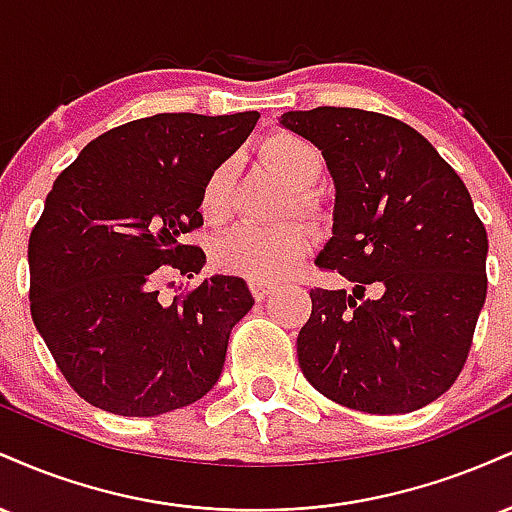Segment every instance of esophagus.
Returning <instances> with one entry per match:
<instances>
[{
	"label": "esophagus",
	"mask_w": 512,
	"mask_h": 512,
	"mask_svg": "<svg viewBox=\"0 0 512 512\" xmlns=\"http://www.w3.org/2000/svg\"><path fill=\"white\" fill-rule=\"evenodd\" d=\"M272 291H274L272 284H260V281H252L250 284V293L255 296V301H264Z\"/></svg>",
	"instance_id": "esophagus-1"
}]
</instances>
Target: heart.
Segmentation results:
<instances>
[{"mask_svg":"<svg viewBox=\"0 0 512 512\" xmlns=\"http://www.w3.org/2000/svg\"><path fill=\"white\" fill-rule=\"evenodd\" d=\"M260 154L267 166L276 170L286 185L293 187V207L298 214L315 216L317 202L308 187H313L322 173L320 149L293 132H274L260 144ZM233 180H236L233 161H221L219 166L211 168L199 195V209L204 219L211 223L228 219L233 202ZM308 250V233L298 223H284L274 228L236 226L216 240L211 255H214L216 267L223 272L267 284L289 274L308 255Z\"/></svg>","mask_w":512,"mask_h":512,"instance_id":"obj_1","label":"heart"}]
</instances>
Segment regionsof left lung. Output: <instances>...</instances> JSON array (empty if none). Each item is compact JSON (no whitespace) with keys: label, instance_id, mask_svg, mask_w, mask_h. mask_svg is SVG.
Wrapping results in <instances>:
<instances>
[{"label":"left lung","instance_id":"1","mask_svg":"<svg viewBox=\"0 0 512 512\" xmlns=\"http://www.w3.org/2000/svg\"><path fill=\"white\" fill-rule=\"evenodd\" d=\"M334 182L332 238L317 255L354 289H313L298 363L332 402L407 414L450 390L486 301L484 223L460 175L404 122L356 108L291 110ZM373 283L376 296H362Z\"/></svg>","mask_w":512,"mask_h":512}]
</instances>
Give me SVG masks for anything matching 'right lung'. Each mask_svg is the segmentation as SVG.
<instances>
[{
  "mask_svg": "<svg viewBox=\"0 0 512 512\" xmlns=\"http://www.w3.org/2000/svg\"><path fill=\"white\" fill-rule=\"evenodd\" d=\"M260 113H161L93 139L52 185L28 240L31 315L67 383L93 407L158 416L202 399L219 380L231 330L252 296L214 274L163 303L166 264L199 274L207 257L182 238L202 226L211 168Z\"/></svg>",
  "mask_w": 512,
  "mask_h": 512,
  "instance_id": "right-lung-1",
  "label": "right lung"
}]
</instances>
